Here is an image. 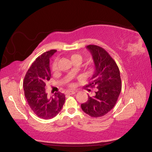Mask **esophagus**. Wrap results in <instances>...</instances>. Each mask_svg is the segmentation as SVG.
Returning <instances> with one entry per match:
<instances>
[{"mask_svg": "<svg viewBox=\"0 0 152 152\" xmlns=\"http://www.w3.org/2000/svg\"><path fill=\"white\" fill-rule=\"evenodd\" d=\"M75 93H76V92L74 91H66V95H72V94H74Z\"/></svg>", "mask_w": 152, "mask_h": 152, "instance_id": "1", "label": "esophagus"}]
</instances>
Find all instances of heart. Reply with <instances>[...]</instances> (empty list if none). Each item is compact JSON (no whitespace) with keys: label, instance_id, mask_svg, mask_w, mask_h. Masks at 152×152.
I'll return each mask as SVG.
<instances>
[{"label":"heart","instance_id":"1","mask_svg":"<svg viewBox=\"0 0 152 152\" xmlns=\"http://www.w3.org/2000/svg\"><path fill=\"white\" fill-rule=\"evenodd\" d=\"M69 57L72 63H74V62H78V63H80L82 61V56L78 54H72L69 56ZM51 69L53 72H55L56 69H57V60H55L53 61L51 66Z\"/></svg>","mask_w":152,"mask_h":152}]
</instances>
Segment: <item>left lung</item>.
I'll use <instances>...</instances> for the list:
<instances>
[{
  "label": "left lung",
  "mask_w": 152,
  "mask_h": 152,
  "mask_svg": "<svg viewBox=\"0 0 152 152\" xmlns=\"http://www.w3.org/2000/svg\"><path fill=\"white\" fill-rule=\"evenodd\" d=\"M87 49L93 56L96 70L88 87L96 88L93 97L81 105L82 109L90 117L97 118L107 113L113 108L121 91L120 71L116 62L102 47L89 45Z\"/></svg>",
  "instance_id": "1"
}]
</instances>
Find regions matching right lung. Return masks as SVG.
Segmentation results:
<instances>
[{
    "label": "right lung",
    "instance_id": "obj_1",
    "mask_svg": "<svg viewBox=\"0 0 152 152\" xmlns=\"http://www.w3.org/2000/svg\"><path fill=\"white\" fill-rule=\"evenodd\" d=\"M56 51L52 49L43 53L33 62L26 72L23 82L26 99L34 113L43 119L56 117L65 102L64 94L58 92L49 98L46 82L51 78L49 58Z\"/></svg>",
    "mask_w": 152,
    "mask_h": 152
}]
</instances>
